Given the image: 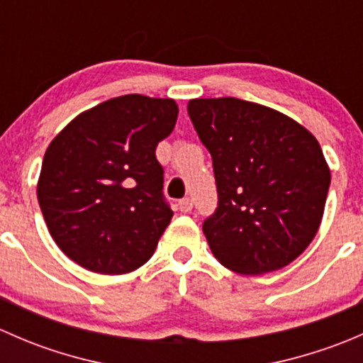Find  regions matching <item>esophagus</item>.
<instances>
[{
    "mask_svg": "<svg viewBox=\"0 0 363 363\" xmlns=\"http://www.w3.org/2000/svg\"><path fill=\"white\" fill-rule=\"evenodd\" d=\"M193 208V200L191 199H182L179 202V211L181 212H189Z\"/></svg>",
    "mask_w": 363,
    "mask_h": 363,
    "instance_id": "1",
    "label": "esophagus"
}]
</instances>
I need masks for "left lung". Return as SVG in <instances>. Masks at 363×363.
<instances>
[{"label": "left lung", "mask_w": 363, "mask_h": 363, "mask_svg": "<svg viewBox=\"0 0 363 363\" xmlns=\"http://www.w3.org/2000/svg\"><path fill=\"white\" fill-rule=\"evenodd\" d=\"M188 113L218 186V208L203 223L212 255L242 276L290 265L316 237L330 186L314 135L239 98H195Z\"/></svg>", "instance_id": "8db88e82"}]
</instances>
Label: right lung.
<instances>
[{"instance_id":"add662e5","label":"right lung","mask_w":363,"mask_h":363,"mask_svg":"<svg viewBox=\"0 0 363 363\" xmlns=\"http://www.w3.org/2000/svg\"><path fill=\"white\" fill-rule=\"evenodd\" d=\"M177 116L172 98L124 94L79 113L54 137L36 195L69 259L119 276L151 258L174 216L155 151Z\"/></svg>"}]
</instances>
